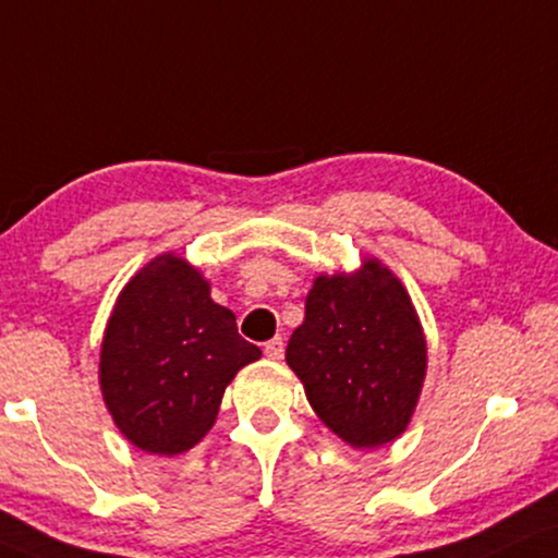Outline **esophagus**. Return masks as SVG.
<instances>
[{"instance_id": "1", "label": "esophagus", "mask_w": 558, "mask_h": 558, "mask_svg": "<svg viewBox=\"0 0 558 558\" xmlns=\"http://www.w3.org/2000/svg\"><path fill=\"white\" fill-rule=\"evenodd\" d=\"M264 352H266L268 360L279 362L281 356H284V341H281V336H277V339H271V341H266Z\"/></svg>"}]
</instances>
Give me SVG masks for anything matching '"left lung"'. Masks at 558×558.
Instances as JSON below:
<instances>
[{"label":"left lung","instance_id":"left-lung-1","mask_svg":"<svg viewBox=\"0 0 558 558\" xmlns=\"http://www.w3.org/2000/svg\"><path fill=\"white\" fill-rule=\"evenodd\" d=\"M287 364L343 442L380 447L401 437L426 375L422 323L401 279L377 258L354 274H320Z\"/></svg>","mask_w":558,"mask_h":558}]
</instances>
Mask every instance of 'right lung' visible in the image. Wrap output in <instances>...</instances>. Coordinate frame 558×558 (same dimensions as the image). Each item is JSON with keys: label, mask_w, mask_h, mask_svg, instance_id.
<instances>
[{"label": "right lung", "mask_w": 558, "mask_h": 558, "mask_svg": "<svg viewBox=\"0 0 558 558\" xmlns=\"http://www.w3.org/2000/svg\"><path fill=\"white\" fill-rule=\"evenodd\" d=\"M256 360L198 268L165 253L116 300L100 343L102 401L129 442L170 458L202 442L225 388Z\"/></svg>", "instance_id": "add662e5"}]
</instances>
